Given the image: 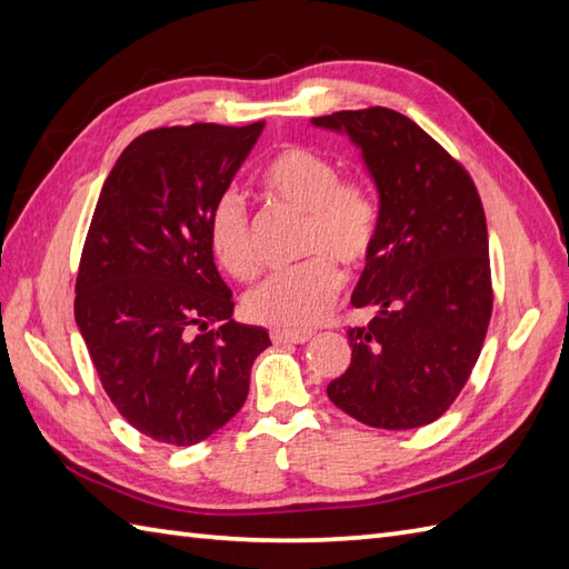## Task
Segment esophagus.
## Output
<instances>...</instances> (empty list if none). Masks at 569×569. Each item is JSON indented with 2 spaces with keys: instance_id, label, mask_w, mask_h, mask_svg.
<instances>
[{
  "instance_id": "esophagus-1",
  "label": "esophagus",
  "mask_w": 569,
  "mask_h": 569,
  "mask_svg": "<svg viewBox=\"0 0 569 569\" xmlns=\"http://www.w3.org/2000/svg\"><path fill=\"white\" fill-rule=\"evenodd\" d=\"M312 332H293V330H273L271 340L273 345H306Z\"/></svg>"
}]
</instances>
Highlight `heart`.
Segmentation results:
<instances>
[{"instance_id":"obj_1","label":"heart","mask_w":569,"mask_h":569,"mask_svg":"<svg viewBox=\"0 0 569 569\" xmlns=\"http://www.w3.org/2000/svg\"><path fill=\"white\" fill-rule=\"evenodd\" d=\"M261 186L269 196L306 214L300 253L310 257L291 271L273 273L251 288L244 310L251 320L276 330L318 325L342 291V271L365 263L379 237V204L365 183L342 178L340 168L306 147H286L263 166ZM208 244L222 269L249 281L259 271L247 204L227 190L208 217Z\"/></svg>"}]
</instances>
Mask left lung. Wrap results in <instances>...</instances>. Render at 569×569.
<instances>
[{
	"mask_svg": "<svg viewBox=\"0 0 569 569\" xmlns=\"http://www.w3.org/2000/svg\"><path fill=\"white\" fill-rule=\"evenodd\" d=\"M347 131L379 190V237L352 293L373 308L349 328L352 361L330 401L371 428L438 420L475 369L493 308L487 217L475 180L389 107L312 117Z\"/></svg>",
	"mask_w": 569,
	"mask_h": 569,
	"instance_id": "8db88e82",
	"label": "left lung"
}]
</instances>
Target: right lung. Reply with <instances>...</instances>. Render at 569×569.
Segmentation results:
<instances>
[{"label":"right lung","instance_id":"add662e5","mask_svg":"<svg viewBox=\"0 0 569 569\" xmlns=\"http://www.w3.org/2000/svg\"><path fill=\"white\" fill-rule=\"evenodd\" d=\"M263 131L161 127L107 176L84 237L76 322L102 389L141 435L196 445L244 406L269 332L232 320L208 217ZM214 321L221 328H209Z\"/></svg>","mask_w":569,"mask_h":569}]
</instances>
